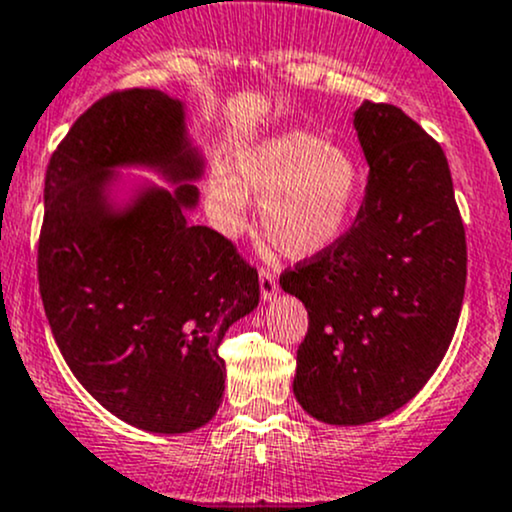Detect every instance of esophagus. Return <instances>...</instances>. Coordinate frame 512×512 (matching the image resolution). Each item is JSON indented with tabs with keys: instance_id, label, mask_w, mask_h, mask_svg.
Wrapping results in <instances>:
<instances>
[{
	"instance_id": "obj_1",
	"label": "esophagus",
	"mask_w": 512,
	"mask_h": 512,
	"mask_svg": "<svg viewBox=\"0 0 512 512\" xmlns=\"http://www.w3.org/2000/svg\"><path fill=\"white\" fill-rule=\"evenodd\" d=\"M279 292V284H277V277H274L272 270H260V294L262 299L270 301L277 297Z\"/></svg>"
}]
</instances>
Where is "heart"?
<instances>
[{"label":"heart","mask_w":512,"mask_h":512,"mask_svg":"<svg viewBox=\"0 0 512 512\" xmlns=\"http://www.w3.org/2000/svg\"><path fill=\"white\" fill-rule=\"evenodd\" d=\"M247 193L262 201L267 242L282 255L304 260L328 250L346 230L358 193V164L341 144L294 129L247 149L235 179H211L208 208L225 235H238L247 225Z\"/></svg>","instance_id":"b5f03b06"}]
</instances>
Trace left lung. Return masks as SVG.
<instances>
[{
	"label": "left lung",
	"mask_w": 512,
	"mask_h": 512,
	"mask_svg": "<svg viewBox=\"0 0 512 512\" xmlns=\"http://www.w3.org/2000/svg\"><path fill=\"white\" fill-rule=\"evenodd\" d=\"M368 184L351 228L279 277L304 301L294 395L326 424L400 410L439 368L466 289V230L449 161L400 107L365 100Z\"/></svg>",
	"instance_id": "8db88e82"
}]
</instances>
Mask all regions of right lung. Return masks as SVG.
I'll list each match as a JSON object with an SVG mask.
<instances>
[{"label": "right lung", "mask_w": 512, "mask_h": 512, "mask_svg": "<svg viewBox=\"0 0 512 512\" xmlns=\"http://www.w3.org/2000/svg\"><path fill=\"white\" fill-rule=\"evenodd\" d=\"M181 183L150 187L125 212L106 201L115 165ZM203 161L184 105L161 90L100 98L46 169L39 289L53 338L80 385L122 422L184 434L211 422L225 390V331L260 301L257 270L206 225H191Z\"/></svg>", "instance_id": "1"}]
</instances>
